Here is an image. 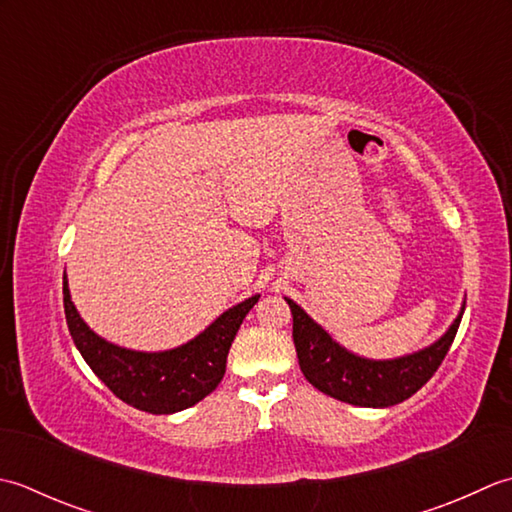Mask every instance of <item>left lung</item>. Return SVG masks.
<instances>
[{"label":"left lung","instance_id":"8db88e82","mask_svg":"<svg viewBox=\"0 0 512 512\" xmlns=\"http://www.w3.org/2000/svg\"><path fill=\"white\" fill-rule=\"evenodd\" d=\"M285 300L294 316V344L302 375L325 395L367 409H387L400 404L433 378L451 349L466 305L464 302L444 336L429 347L400 358L371 360L344 349L305 309L291 298Z\"/></svg>","mask_w":512,"mask_h":512}]
</instances>
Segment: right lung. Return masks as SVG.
Listing matches in <instances>:
<instances>
[{"mask_svg": "<svg viewBox=\"0 0 512 512\" xmlns=\"http://www.w3.org/2000/svg\"><path fill=\"white\" fill-rule=\"evenodd\" d=\"M260 294L223 311L198 336L165 351H134L108 342L79 316L64 276V309L75 347L97 378L134 409L170 415L210 395L225 375L227 353Z\"/></svg>", "mask_w": 512, "mask_h": 512, "instance_id": "obj_1", "label": "right lung"}]
</instances>
